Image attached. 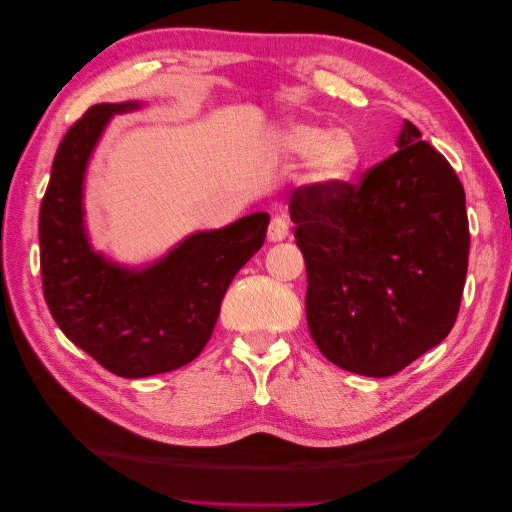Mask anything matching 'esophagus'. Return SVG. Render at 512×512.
<instances>
[{
  "label": "esophagus",
  "mask_w": 512,
  "mask_h": 512,
  "mask_svg": "<svg viewBox=\"0 0 512 512\" xmlns=\"http://www.w3.org/2000/svg\"><path fill=\"white\" fill-rule=\"evenodd\" d=\"M269 241H284L288 237V222L284 218H273L267 232Z\"/></svg>",
  "instance_id": "esophagus-1"
}]
</instances>
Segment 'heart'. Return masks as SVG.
<instances>
[{
    "mask_svg": "<svg viewBox=\"0 0 512 512\" xmlns=\"http://www.w3.org/2000/svg\"><path fill=\"white\" fill-rule=\"evenodd\" d=\"M275 145L290 158H309L307 181L324 192L346 188L363 168V149L346 130L292 121L275 132Z\"/></svg>",
    "mask_w": 512,
    "mask_h": 512,
    "instance_id": "heart-1",
    "label": "heart"
}]
</instances>
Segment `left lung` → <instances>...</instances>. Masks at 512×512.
<instances>
[{
    "instance_id": "8db88e82",
    "label": "left lung",
    "mask_w": 512,
    "mask_h": 512,
    "mask_svg": "<svg viewBox=\"0 0 512 512\" xmlns=\"http://www.w3.org/2000/svg\"><path fill=\"white\" fill-rule=\"evenodd\" d=\"M307 327L337 367L386 378L451 333L468 273L466 192L410 121L361 185L290 194Z\"/></svg>"
}]
</instances>
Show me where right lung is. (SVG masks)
<instances>
[{"mask_svg":"<svg viewBox=\"0 0 512 512\" xmlns=\"http://www.w3.org/2000/svg\"><path fill=\"white\" fill-rule=\"evenodd\" d=\"M143 102L96 104L61 141L40 205V271L57 327L121 378L173 371L203 352L232 277L267 237L258 211L218 230H198L162 258L128 267L96 252L85 226V175L115 115Z\"/></svg>","mask_w":512,"mask_h":512,"instance_id":"obj_1","label":"right lung"}]
</instances>
